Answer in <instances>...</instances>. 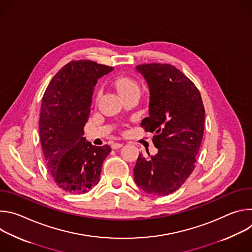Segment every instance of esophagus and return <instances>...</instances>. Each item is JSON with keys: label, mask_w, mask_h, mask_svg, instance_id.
I'll return each mask as SVG.
<instances>
[{"label": "esophagus", "mask_w": 252, "mask_h": 252, "mask_svg": "<svg viewBox=\"0 0 252 252\" xmlns=\"http://www.w3.org/2000/svg\"><path fill=\"white\" fill-rule=\"evenodd\" d=\"M123 146L124 145H123V143H121V142H114L113 145H112V149L113 150H118V149H121Z\"/></svg>", "instance_id": "obj_1"}]
</instances>
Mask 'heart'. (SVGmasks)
Listing matches in <instances>:
<instances>
[{
	"instance_id": "obj_1",
	"label": "heart",
	"mask_w": 252,
	"mask_h": 252,
	"mask_svg": "<svg viewBox=\"0 0 252 252\" xmlns=\"http://www.w3.org/2000/svg\"><path fill=\"white\" fill-rule=\"evenodd\" d=\"M115 86L122 96H126L131 94H138L140 93L139 85L131 78L128 77H120L115 81ZM100 93L97 94L96 99H98Z\"/></svg>"
}]
</instances>
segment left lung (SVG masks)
<instances>
[{"label":"left lung","instance_id":"left-lung-1","mask_svg":"<svg viewBox=\"0 0 252 252\" xmlns=\"http://www.w3.org/2000/svg\"><path fill=\"white\" fill-rule=\"evenodd\" d=\"M136 70L150 89V116L141 126L155 132L156 156L138 155L135 184L158 196L181 188L195 167L204 129V106L195 85L169 63H143Z\"/></svg>","mask_w":252,"mask_h":252}]
</instances>
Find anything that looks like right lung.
Here are the masks:
<instances>
[{
    "instance_id": "1",
    "label": "right lung",
    "mask_w": 252,
    "mask_h": 252,
    "mask_svg": "<svg viewBox=\"0 0 252 252\" xmlns=\"http://www.w3.org/2000/svg\"><path fill=\"white\" fill-rule=\"evenodd\" d=\"M113 66L90 60L71 61L50 82L42 98L40 139L56 185L70 193H85L99 182L111 147L93 146L84 137L97 80Z\"/></svg>"
}]
</instances>
